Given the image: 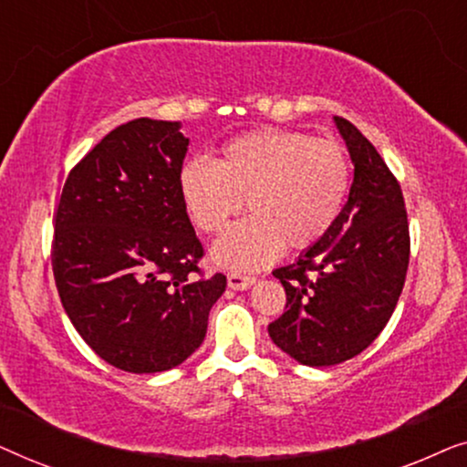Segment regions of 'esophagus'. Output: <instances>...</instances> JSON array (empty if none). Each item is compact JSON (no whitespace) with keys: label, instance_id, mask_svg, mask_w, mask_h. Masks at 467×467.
I'll use <instances>...</instances> for the list:
<instances>
[{"label":"esophagus","instance_id":"obj_1","mask_svg":"<svg viewBox=\"0 0 467 467\" xmlns=\"http://www.w3.org/2000/svg\"><path fill=\"white\" fill-rule=\"evenodd\" d=\"M253 283H254V276H244V274H238V272L227 274V285H229V289H234V291H244Z\"/></svg>","mask_w":467,"mask_h":467}]
</instances>
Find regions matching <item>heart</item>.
Returning a JSON list of instances; mask_svg holds the SVG:
<instances>
[{
    "label": "heart",
    "instance_id": "1",
    "mask_svg": "<svg viewBox=\"0 0 467 467\" xmlns=\"http://www.w3.org/2000/svg\"><path fill=\"white\" fill-rule=\"evenodd\" d=\"M348 157L334 140L261 130L225 144L216 163H184L181 195L203 234H219L244 206L251 214L214 242L213 261L235 272L259 270L283 246L317 244L340 214Z\"/></svg>",
    "mask_w": 467,
    "mask_h": 467
}]
</instances>
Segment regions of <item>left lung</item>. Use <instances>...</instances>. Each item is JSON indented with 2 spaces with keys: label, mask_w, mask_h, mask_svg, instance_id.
I'll return each instance as SVG.
<instances>
[{
  "label": "left lung",
  "mask_w": 467,
  "mask_h": 467,
  "mask_svg": "<svg viewBox=\"0 0 467 467\" xmlns=\"http://www.w3.org/2000/svg\"><path fill=\"white\" fill-rule=\"evenodd\" d=\"M334 120L355 163L348 202L317 244L272 272L286 293L283 317L267 325L272 342L312 368L353 359L379 337L410 259L398 178L353 123Z\"/></svg>",
  "instance_id": "1"
}]
</instances>
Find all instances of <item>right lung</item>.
Segmentation results:
<instances>
[{
    "label": "right lung",
    "instance_id": "right-lung-1",
    "mask_svg": "<svg viewBox=\"0 0 467 467\" xmlns=\"http://www.w3.org/2000/svg\"><path fill=\"white\" fill-rule=\"evenodd\" d=\"M181 123L119 125L69 171L55 214L53 274L69 321L110 366L171 369L206 337L223 274L203 278L181 195Z\"/></svg>",
    "mask_w": 467,
    "mask_h": 467
}]
</instances>
